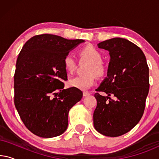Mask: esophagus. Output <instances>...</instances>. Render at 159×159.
<instances>
[{"label":"esophagus","mask_w":159,"mask_h":159,"mask_svg":"<svg viewBox=\"0 0 159 159\" xmlns=\"http://www.w3.org/2000/svg\"><path fill=\"white\" fill-rule=\"evenodd\" d=\"M90 95V93L86 92V91H84V92H83V96H84V97L88 96V95Z\"/></svg>","instance_id":"obj_1"}]
</instances>
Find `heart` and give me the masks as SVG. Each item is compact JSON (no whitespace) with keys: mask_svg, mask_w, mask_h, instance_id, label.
Here are the masks:
<instances>
[{"mask_svg":"<svg viewBox=\"0 0 159 159\" xmlns=\"http://www.w3.org/2000/svg\"><path fill=\"white\" fill-rule=\"evenodd\" d=\"M80 57L90 61L87 68V74L77 75L69 80V85L80 90H88L93 85L96 80V75L103 76L106 67L102 62V55L98 50L93 45H87L80 51ZM77 66L75 57L72 54H67L64 58V66L67 73L71 74Z\"/></svg>","mask_w":159,"mask_h":159,"instance_id":"1","label":"heart"}]
</instances>
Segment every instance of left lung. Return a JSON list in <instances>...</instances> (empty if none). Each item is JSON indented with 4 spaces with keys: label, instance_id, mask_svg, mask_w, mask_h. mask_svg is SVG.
Returning a JSON list of instances; mask_svg holds the SVG:
<instances>
[{
    "label": "left lung",
    "instance_id": "obj_1",
    "mask_svg": "<svg viewBox=\"0 0 159 159\" xmlns=\"http://www.w3.org/2000/svg\"><path fill=\"white\" fill-rule=\"evenodd\" d=\"M98 45L109 51L111 60L107 77L95 90L93 125L103 135L121 136L142 118L149 91V68L142 50L126 39L112 38Z\"/></svg>",
    "mask_w": 159,
    "mask_h": 159
}]
</instances>
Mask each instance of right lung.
I'll use <instances>...</instances> for the list:
<instances>
[{
	"instance_id": "add662e5",
	"label": "right lung",
	"mask_w": 159,
	"mask_h": 159,
	"mask_svg": "<svg viewBox=\"0 0 159 159\" xmlns=\"http://www.w3.org/2000/svg\"><path fill=\"white\" fill-rule=\"evenodd\" d=\"M84 41L42 34L30 38L21 50L14 73V105L35 135L53 138L67 129L69 110L82 99V92L64 89V58Z\"/></svg>"
}]
</instances>
